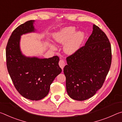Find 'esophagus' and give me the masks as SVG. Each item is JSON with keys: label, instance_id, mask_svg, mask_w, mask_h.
<instances>
[{"label": "esophagus", "instance_id": "obj_1", "mask_svg": "<svg viewBox=\"0 0 122 122\" xmlns=\"http://www.w3.org/2000/svg\"><path fill=\"white\" fill-rule=\"evenodd\" d=\"M59 64L60 67H61V68L62 69H63L64 67H65V62H64L63 60H60V61H59Z\"/></svg>", "mask_w": 122, "mask_h": 122}]
</instances>
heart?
<instances>
[{
	"mask_svg": "<svg viewBox=\"0 0 122 122\" xmlns=\"http://www.w3.org/2000/svg\"><path fill=\"white\" fill-rule=\"evenodd\" d=\"M76 28L68 26L61 29L54 34L55 40L60 44H63V50L67 54L71 55L76 53L80 48L85 39V33L83 31L76 32ZM52 48H55L54 45H51Z\"/></svg>",
	"mask_w": 122,
	"mask_h": 122,
	"instance_id": "obj_1",
	"label": "heart"
}]
</instances>
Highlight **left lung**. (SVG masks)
Wrapping results in <instances>:
<instances>
[{
  "instance_id": "left-lung-1",
  "label": "left lung",
  "mask_w": 122,
  "mask_h": 122,
  "mask_svg": "<svg viewBox=\"0 0 122 122\" xmlns=\"http://www.w3.org/2000/svg\"><path fill=\"white\" fill-rule=\"evenodd\" d=\"M92 29L85 45L67 57L63 69L67 92L75 100L93 96L102 86L110 68L112 55L108 37L95 25Z\"/></svg>"
}]
</instances>
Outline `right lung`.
<instances>
[{
    "label": "right lung",
    "mask_w": 122,
    "mask_h": 122,
    "mask_svg": "<svg viewBox=\"0 0 122 122\" xmlns=\"http://www.w3.org/2000/svg\"><path fill=\"white\" fill-rule=\"evenodd\" d=\"M34 22L26 21L14 30L8 41L6 55L8 71L16 89L25 98L38 101L48 95L51 84L62 69L58 56L42 59L22 54L21 36L36 32Z\"/></svg>",
    "instance_id": "add662e5"
}]
</instances>
